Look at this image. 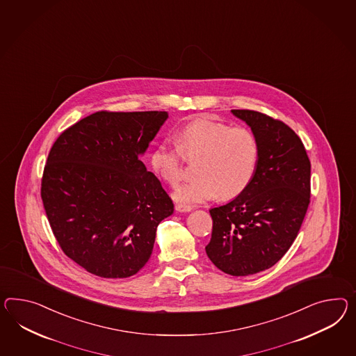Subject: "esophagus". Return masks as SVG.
I'll use <instances>...</instances> for the list:
<instances>
[{
  "label": "esophagus",
  "instance_id": "1",
  "mask_svg": "<svg viewBox=\"0 0 356 356\" xmlns=\"http://www.w3.org/2000/svg\"><path fill=\"white\" fill-rule=\"evenodd\" d=\"M175 210H177V211H181V213L191 211L192 207H190V205H184V204H177V205H175Z\"/></svg>",
  "mask_w": 356,
  "mask_h": 356
}]
</instances>
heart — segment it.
<instances>
[{"label": "heart", "mask_w": 356, "mask_h": 356, "mask_svg": "<svg viewBox=\"0 0 356 356\" xmlns=\"http://www.w3.org/2000/svg\"><path fill=\"white\" fill-rule=\"evenodd\" d=\"M259 143L254 133L244 127L231 128L225 122L196 119L177 136V146L161 140L149 156L152 170L165 182L175 186L183 177V156L200 157L195 179L174 192L184 205L211 200L219 195L229 200L245 191L254 178L259 161Z\"/></svg>", "instance_id": "b5f03b06"}]
</instances>
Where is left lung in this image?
I'll return each mask as SVG.
<instances>
[{
  "label": "left lung",
  "mask_w": 356,
  "mask_h": 356,
  "mask_svg": "<svg viewBox=\"0 0 356 356\" xmlns=\"http://www.w3.org/2000/svg\"><path fill=\"white\" fill-rule=\"evenodd\" d=\"M259 143L253 181L236 199L210 209V261L232 276L273 267L292 246L310 204L311 163L300 137L280 120L250 110L231 111Z\"/></svg>",
  "instance_id": "1"
}]
</instances>
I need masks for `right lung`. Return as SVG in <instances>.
I'll return each instance as SVG.
<instances>
[{"label":"right lung","instance_id":"add662e5","mask_svg":"<svg viewBox=\"0 0 356 356\" xmlns=\"http://www.w3.org/2000/svg\"><path fill=\"white\" fill-rule=\"evenodd\" d=\"M166 111H99L65 129L51 147L41 199L64 254L106 279L137 274L156 228L174 204L140 161Z\"/></svg>","mask_w":356,"mask_h":356}]
</instances>
